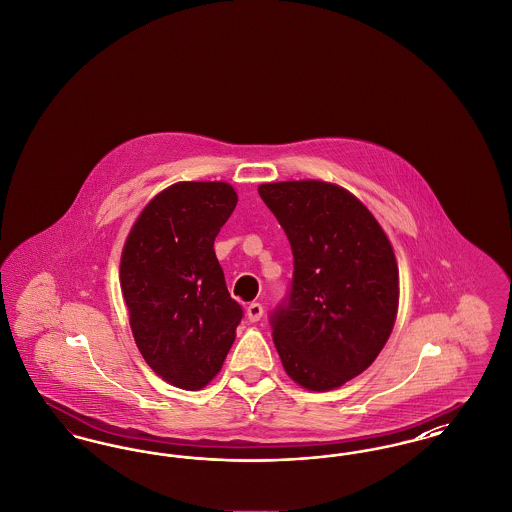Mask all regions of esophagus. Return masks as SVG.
<instances>
[{
	"instance_id": "1",
	"label": "esophagus",
	"mask_w": 512,
	"mask_h": 512,
	"mask_svg": "<svg viewBox=\"0 0 512 512\" xmlns=\"http://www.w3.org/2000/svg\"><path fill=\"white\" fill-rule=\"evenodd\" d=\"M263 313H265V309H263V305H261V303H249V305H247V309H245V315H247V320H249V322H257V320H261Z\"/></svg>"
}]
</instances>
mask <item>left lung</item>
Masks as SVG:
<instances>
[{"instance_id": "obj_1", "label": "left lung", "mask_w": 512, "mask_h": 512, "mask_svg": "<svg viewBox=\"0 0 512 512\" xmlns=\"http://www.w3.org/2000/svg\"><path fill=\"white\" fill-rule=\"evenodd\" d=\"M259 195L292 245V284L268 317L282 365L307 390L340 388L390 338L399 305L390 240L336 184L274 182Z\"/></svg>"}]
</instances>
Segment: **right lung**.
I'll return each instance as SVG.
<instances>
[{
    "mask_svg": "<svg viewBox=\"0 0 512 512\" xmlns=\"http://www.w3.org/2000/svg\"><path fill=\"white\" fill-rule=\"evenodd\" d=\"M236 203L230 184L178 182L147 203L122 249L136 345L153 372L182 390L217 376L244 318L213 247Z\"/></svg>",
    "mask_w": 512,
    "mask_h": 512,
    "instance_id": "right-lung-1",
    "label": "right lung"
}]
</instances>
